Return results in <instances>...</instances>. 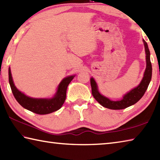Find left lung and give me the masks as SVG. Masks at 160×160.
<instances>
[{
    "mask_svg": "<svg viewBox=\"0 0 160 160\" xmlns=\"http://www.w3.org/2000/svg\"><path fill=\"white\" fill-rule=\"evenodd\" d=\"M143 41L146 54V68L144 72L143 78L141 83L136 88L132 89L130 92L127 93L121 100L117 101H111L107 97L101 95L98 90L97 82H95L94 78H91L90 83H91L92 87V94L95 99L102 106L112 110L124 109L137 103L144 95L150 84L151 78H152V64L150 62V54L148 46L144 40H143Z\"/></svg>",
    "mask_w": 160,
    "mask_h": 160,
    "instance_id": "1",
    "label": "left lung"
}]
</instances>
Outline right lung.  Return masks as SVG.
<instances>
[{"instance_id":"right-lung-1","label":"right lung","mask_w":160,"mask_h":160,"mask_svg":"<svg viewBox=\"0 0 160 160\" xmlns=\"http://www.w3.org/2000/svg\"><path fill=\"white\" fill-rule=\"evenodd\" d=\"M9 83L15 99L23 108L38 115H46L57 111L62 108L66 97V90L75 75H71L63 78L58 86L57 91L54 97L51 98H35L27 97L19 91L14 86L10 68L8 70Z\"/></svg>"}]
</instances>
